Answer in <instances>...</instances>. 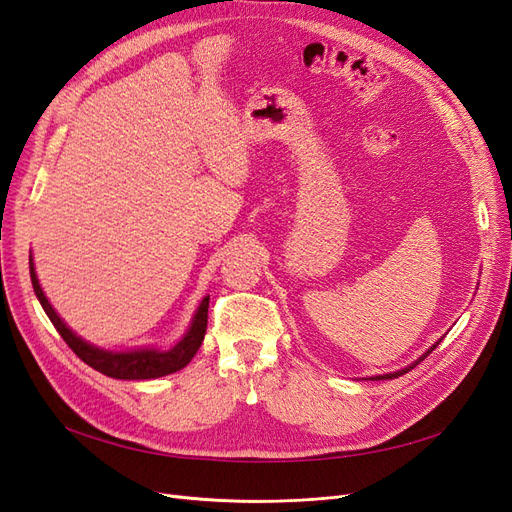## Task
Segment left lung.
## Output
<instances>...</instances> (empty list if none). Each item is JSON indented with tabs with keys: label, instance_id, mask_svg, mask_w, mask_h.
I'll return each instance as SVG.
<instances>
[{
	"label": "left lung",
	"instance_id": "obj_1",
	"mask_svg": "<svg viewBox=\"0 0 512 512\" xmlns=\"http://www.w3.org/2000/svg\"><path fill=\"white\" fill-rule=\"evenodd\" d=\"M436 348H438V344H433V346H431V348H429V350H427V352H425V354L421 356V359H418V361H416L414 365H410V367H406V369H401V371H395V374H386V376H376L374 380H393V378H399V376H404V374H408V371H410L412 367H416L418 363H421V361L425 359V356H429V354H431L433 350H436Z\"/></svg>",
	"mask_w": 512,
	"mask_h": 512
}]
</instances>
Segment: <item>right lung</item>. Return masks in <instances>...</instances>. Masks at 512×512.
<instances>
[{
    "label": "right lung",
    "instance_id": "obj_1",
    "mask_svg": "<svg viewBox=\"0 0 512 512\" xmlns=\"http://www.w3.org/2000/svg\"><path fill=\"white\" fill-rule=\"evenodd\" d=\"M29 275H32V286L36 297L40 301V305L44 307L46 316L51 318L53 327L57 329V333L64 337V342L70 346V350L79 356L83 363H87L89 367H94L100 374L108 376V378H119V380H151V378H160V376H168L175 374V371L183 369L188 365L194 354L198 352L200 344H203L205 333H207V312H209V297L203 299L200 303L198 312L192 320L190 331L185 333V337L181 342L170 348V350H132V352H106L100 348L89 346L87 342H83L81 337H76L61 318L55 314V309L51 307V303L46 301L44 292L38 284V277L34 271V262L29 258Z\"/></svg>",
    "mask_w": 512,
    "mask_h": 512
}]
</instances>
